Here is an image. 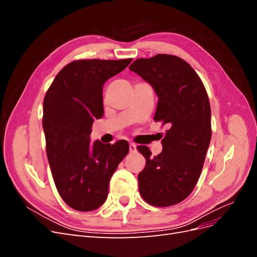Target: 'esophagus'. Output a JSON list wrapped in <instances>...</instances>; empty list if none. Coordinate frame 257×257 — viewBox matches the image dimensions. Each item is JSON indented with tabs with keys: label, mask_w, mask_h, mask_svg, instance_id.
Returning a JSON list of instances; mask_svg holds the SVG:
<instances>
[{
	"label": "esophagus",
	"mask_w": 257,
	"mask_h": 257,
	"mask_svg": "<svg viewBox=\"0 0 257 257\" xmlns=\"http://www.w3.org/2000/svg\"><path fill=\"white\" fill-rule=\"evenodd\" d=\"M137 150V147L135 144H130V152H135Z\"/></svg>",
	"instance_id": "1"
}]
</instances>
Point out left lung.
<instances>
[{
	"instance_id": "obj_1",
	"label": "left lung",
	"mask_w": 257,
	"mask_h": 257,
	"mask_svg": "<svg viewBox=\"0 0 257 257\" xmlns=\"http://www.w3.org/2000/svg\"><path fill=\"white\" fill-rule=\"evenodd\" d=\"M128 68L154 89L159 97L154 121L169 127L157 157L148 147H138L146 159L138 175L139 192L150 205L173 206L190 195L203 169L211 141L207 92L196 72L179 57L158 54L138 59Z\"/></svg>"
}]
</instances>
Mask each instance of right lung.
<instances>
[{
  "instance_id": "1",
  "label": "right lung",
  "mask_w": 257,
  "mask_h": 257,
  "mask_svg": "<svg viewBox=\"0 0 257 257\" xmlns=\"http://www.w3.org/2000/svg\"><path fill=\"white\" fill-rule=\"evenodd\" d=\"M125 60H78L56 76L44 98L43 127L58 192L78 211H92L108 196L109 181L128 153V144L90 142L92 124L104 115L103 87L131 63Z\"/></svg>"
}]
</instances>
